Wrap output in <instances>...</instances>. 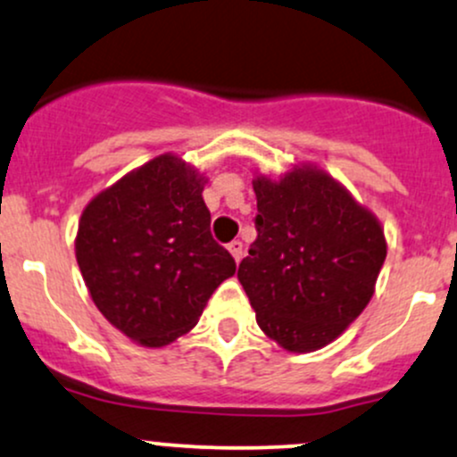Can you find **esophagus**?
Returning <instances> with one entry per match:
<instances>
[{
	"mask_svg": "<svg viewBox=\"0 0 457 457\" xmlns=\"http://www.w3.org/2000/svg\"><path fill=\"white\" fill-rule=\"evenodd\" d=\"M228 253L233 254V259L235 262H242V257H244V244L239 242V239H233V242L228 244Z\"/></svg>",
	"mask_w": 457,
	"mask_h": 457,
	"instance_id": "obj_1",
	"label": "esophagus"
}]
</instances>
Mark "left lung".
Wrapping results in <instances>:
<instances>
[{
    "instance_id": "left-lung-1",
    "label": "left lung",
    "mask_w": 457,
    "mask_h": 457,
    "mask_svg": "<svg viewBox=\"0 0 457 457\" xmlns=\"http://www.w3.org/2000/svg\"><path fill=\"white\" fill-rule=\"evenodd\" d=\"M257 239L239 263L257 325L292 353L336 340L364 312L386 262L370 211L316 168L259 176Z\"/></svg>"
}]
</instances>
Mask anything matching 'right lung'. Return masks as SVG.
Masks as SVG:
<instances>
[{"instance_id":"obj_1","label":"right lung","mask_w":457,"mask_h":457,"mask_svg":"<svg viewBox=\"0 0 457 457\" xmlns=\"http://www.w3.org/2000/svg\"><path fill=\"white\" fill-rule=\"evenodd\" d=\"M204 180L174 154L130 171L87 204L76 259L102 316L165 346L195 327L235 259L211 235Z\"/></svg>"}]
</instances>
